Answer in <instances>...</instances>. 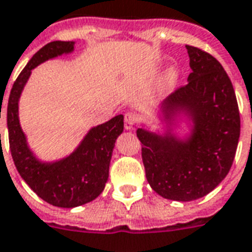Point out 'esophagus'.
<instances>
[{
  "mask_svg": "<svg viewBox=\"0 0 252 252\" xmlns=\"http://www.w3.org/2000/svg\"><path fill=\"white\" fill-rule=\"evenodd\" d=\"M137 123V116H136L135 113H126V116H124V126H126V129H132L135 124Z\"/></svg>",
  "mask_w": 252,
  "mask_h": 252,
  "instance_id": "obj_1",
  "label": "esophagus"
}]
</instances>
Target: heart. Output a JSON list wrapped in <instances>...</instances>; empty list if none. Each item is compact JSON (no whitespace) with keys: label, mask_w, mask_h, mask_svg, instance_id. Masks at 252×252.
I'll list each match as a JSON object with an SVG mask.
<instances>
[{"label":"heart","mask_w":252,"mask_h":252,"mask_svg":"<svg viewBox=\"0 0 252 252\" xmlns=\"http://www.w3.org/2000/svg\"><path fill=\"white\" fill-rule=\"evenodd\" d=\"M178 77H179L178 69L173 68V66H171V68H169L168 70L165 72V74H164L163 83H161L163 88H165V89L172 88L173 85H175V83L178 81Z\"/></svg>","instance_id":"1"}]
</instances>
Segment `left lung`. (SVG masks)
Masks as SVG:
<instances>
[{
    "instance_id": "obj_1",
    "label": "left lung",
    "mask_w": 252,
    "mask_h": 252,
    "mask_svg": "<svg viewBox=\"0 0 252 252\" xmlns=\"http://www.w3.org/2000/svg\"><path fill=\"white\" fill-rule=\"evenodd\" d=\"M188 84L164 100L158 115L164 133L139 128L145 176L160 196L191 202L215 189L230 171L240 135L235 91L220 63L210 53L186 45ZM186 118L190 135L173 133Z\"/></svg>"
}]
</instances>
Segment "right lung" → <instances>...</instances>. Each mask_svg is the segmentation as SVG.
<instances>
[{
  "mask_svg": "<svg viewBox=\"0 0 252 252\" xmlns=\"http://www.w3.org/2000/svg\"><path fill=\"white\" fill-rule=\"evenodd\" d=\"M73 49V41H53L41 48L13 84L6 111L9 145L17 171L42 200L63 208L83 206L104 191L115 143L124 129V116L117 115L91 128L72 154L56 161H41L29 148L20 124L18 101L32 69L50 59L72 53Z\"/></svg>",
  "mask_w": 252,
  "mask_h": 252,
  "instance_id": "1",
  "label": "right lung"
}]
</instances>
